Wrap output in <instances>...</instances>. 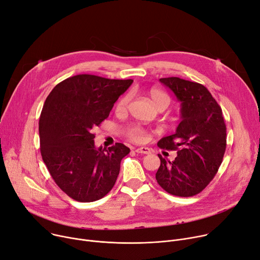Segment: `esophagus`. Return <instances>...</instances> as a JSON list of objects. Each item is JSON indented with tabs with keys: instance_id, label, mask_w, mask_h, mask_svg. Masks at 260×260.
Wrapping results in <instances>:
<instances>
[{
	"instance_id": "esophagus-1",
	"label": "esophagus",
	"mask_w": 260,
	"mask_h": 260,
	"mask_svg": "<svg viewBox=\"0 0 260 260\" xmlns=\"http://www.w3.org/2000/svg\"><path fill=\"white\" fill-rule=\"evenodd\" d=\"M135 152H137V153H142V154H150L151 150L147 147H141V148L135 149Z\"/></svg>"
}]
</instances>
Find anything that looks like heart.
<instances>
[{
    "mask_svg": "<svg viewBox=\"0 0 260 260\" xmlns=\"http://www.w3.org/2000/svg\"><path fill=\"white\" fill-rule=\"evenodd\" d=\"M149 96L156 109H166L170 104V96L164 90L159 88H152L149 91ZM130 102V95L125 94L121 96L115 106V111L117 114H123L127 111ZM126 135L130 140L135 142H143L146 139L145 130L139 125H130L125 129Z\"/></svg>",
    "mask_w": 260,
    "mask_h": 260,
    "instance_id": "b5f03b06",
    "label": "heart"
}]
</instances>
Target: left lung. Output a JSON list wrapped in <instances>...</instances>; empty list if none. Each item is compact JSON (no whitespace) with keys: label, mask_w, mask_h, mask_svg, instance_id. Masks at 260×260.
I'll return each instance as SVG.
<instances>
[{"label":"left lung","mask_w":260,"mask_h":260,"mask_svg":"<svg viewBox=\"0 0 260 260\" xmlns=\"http://www.w3.org/2000/svg\"><path fill=\"white\" fill-rule=\"evenodd\" d=\"M181 103V121L176 132L157 143L161 149L177 151L173 161L160 154L155 174L168 193L190 197L201 193L222 162L226 147V128L220 106L202 84L179 78L159 80Z\"/></svg>","instance_id":"8db88e82"}]
</instances>
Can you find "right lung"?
<instances>
[{
	"mask_svg": "<svg viewBox=\"0 0 260 260\" xmlns=\"http://www.w3.org/2000/svg\"><path fill=\"white\" fill-rule=\"evenodd\" d=\"M132 82L78 74L58 83L45 101L39 121L42 158L55 184L74 201H99L115 184L130 149L120 143L96 149L93 129Z\"/></svg>",
	"mask_w": 260,
	"mask_h": 260,
	"instance_id": "1",
	"label": "right lung"
}]
</instances>
